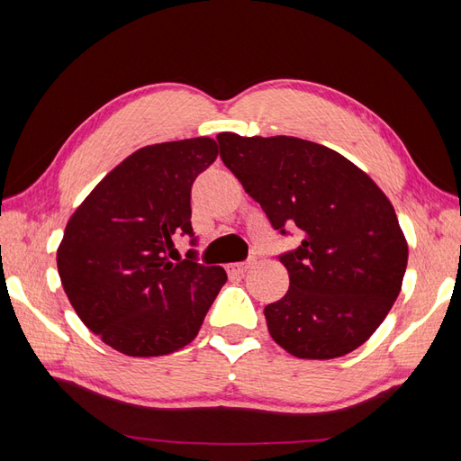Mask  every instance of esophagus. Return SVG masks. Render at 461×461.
Instances as JSON below:
<instances>
[{"mask_svg": "<svg viewBox=\"0 0 461 461\" xmlns=\"http://www.w3.org/2000/svg\"><path fill=\"white\" fill-rule=\"evenodd\" d=\"M253 261H240V263H230L228 271L233 273V276H243L249 267H251Z\"/></svg>", "mask_w": 461, "mask_h": 461, "instance_id": "esophagus-1", "label": "esophagus"}]
</instances>
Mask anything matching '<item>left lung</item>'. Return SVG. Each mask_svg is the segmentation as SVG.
<instances>
[{
  "label": "left lung",
  "mask_w": 461,
  "mask_h": 461,
  "mask_svg": "<svg viewBox=\"0 0 461 461\" xmlns=\"http://www.w3.org/2000/svg\"><path fill=\"white\" fill-rule=\"evenodd\" d=\"M220 156L271 225L295 223L301 246L281 256L285 297L266 307L271 339L309 360L366 342L402 289L408 243L376 182L327 146L293 136L220 132Z\"/></svg>",
  "instance_id": "8db88e82"
}]
</instances>
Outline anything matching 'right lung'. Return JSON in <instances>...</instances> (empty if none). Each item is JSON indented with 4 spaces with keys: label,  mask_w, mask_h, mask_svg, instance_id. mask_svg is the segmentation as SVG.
Masks as SVG:
<instances>
[{
    "label": "right lung",
    "mask_w": 461,
    "mask_h": 461,
    "mask_svg": "<svg viewBox=\"0 0 461 461\" xmlns=\"http://www.w3.org/2000/svg\"><path fill=\"white\" fill-rule=\"evenodd\" d=\"M218 156L208 136L144 146L86 195L57 249L77 315L126 357H162L198 335L228 276L174 257L192 236V184Z\"/></svg>",
    "instance_id": "add662e5"
}]
</instances>
